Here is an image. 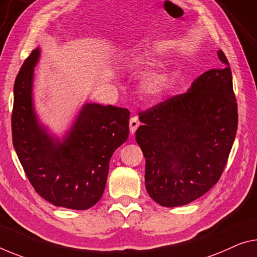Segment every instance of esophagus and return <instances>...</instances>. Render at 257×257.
<instances>
[{
    "label": "esophagus",
    "mask_w": 257,
    "mask_h": 257,
    "mask_svg": "<svg viewBox=\"0 0 257 257\" xmlns=\"http://www.w3.org/2000/svg\"><path fill=\"white\" fill-rule=\"evenodd\" d=\"M140 125V121L138 119L137 116H133L131 117V119H130V132L131 134H134V132L137 131V128L139 127Z\"/></svg>",
    "instance_id": "1"
}]
</instances>
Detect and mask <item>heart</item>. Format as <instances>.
<instances>
[{
    "label": "heart",
    "instance_id": "b5f03b06",
    "mask_svg": "<svg viewBox=\"0 0 257 257\" xmlns=\"http://www.w3.org/2000/svg\"><path fill=\"white\" fill-rule=\"evenodd\" d=\"M159 57L160 55L157 54V51L149 48H141L132 51L128 55L126 63L132 68H140L152 64ZM170 81H171V73L167 68L153 70L141 80V89L148 97L159 98L167 93Z\"/></svg>",
    "mask_w": 257,
    "mask_h": 257
}]
</instances>
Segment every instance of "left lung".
Segmentation results:
<instances>
[{
  "label": "left lung",
  "mask_w": 257,
  "mask_h": 257,
  "mask_svg": "<svg viewBox=\"0 0 257 257\" xmlns=\"http://www.w3.org/2000/svg\"><path fill=\"white\" fill-rule=\"evenodd\" d=\"M211 69L186 93L141 112L136 140L146 159L149 196L163 207L191 203L218 181L238 128V106L232 73Z\"/></svg>",
  "instance_id": "8db88e82"
}]
</instances>
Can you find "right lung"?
Listing matches in <instances>:
<instances>
[{
  "mask_svg": "<svg viewBox=\"0 0 257 257\" xmlns=\"http://www.w3.org/2000/svg\"><path fill=\"white\" fill-rule=\"evenodd\" d=\"M40 55L38 47L15 81V151L39 195L54 206L86 210L101 199L110 159L127 140L130 111L89 102L81 106L64 136H55L39 120L34 106V68Z\"/></svg>",
  "mask_w": 257,
  "mask_h": 257,
  "instance_id": "right-lung-1",
  "label": "right lung"
}]
</instances>
